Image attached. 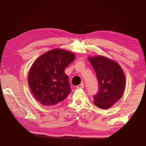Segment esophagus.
<instances>
[{"mask_svg": "<svg viewBox=\"0 0 146 146\" xmlns=\"http://www.w3.org/2000/svg\"><path fill=\"white\" fill-rule=\"evenodd\" d=\"M84 83H81L80 84L78 85H77V86H76V88H84Z\"/></svg>", "mask_w": 146, "mask_h": 146, "instance_id": "esophagus-1", "label": "esophagus"}]
</instances>
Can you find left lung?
I'll return each instance as SVG.
<instances>
[{"instance_id": "obj_1", "label": "left lung", "mask_w": 146, "mask_h": 146, "mask_svg": "<svg viewBox=\"0 0 146 146\" xmlns=\"http://www.w3.org/2000/svg\"><path fill=\"white\" fill-rule=\"evenodd\" d=\"M98 80L99 90L94 96V103L101 109H108L121 98L125 87L123 71L116 62L104 56L90 57Z\"/></svg>"}]
</instances>
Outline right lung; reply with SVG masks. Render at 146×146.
I'll use <instances>...</instances> for the list:
<instances>
[{"label":"right lung","mask_w":146,"mask_h":146,"mask_svg":"<svg viewBox=\"0 0 146 146\" xmlns=\"http://www.w3.org/2000/svg\"><path fill=\"white\" fill-rule=\"evenodd\" d=\"M75 55L63 49H54L40 56L33 62L28 74L31 92L44 106H55L71 92L68 76L64 70Z\"/></svg>","instance_id":"right-lung-1"}]
</instances>
